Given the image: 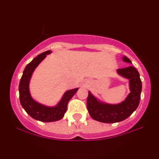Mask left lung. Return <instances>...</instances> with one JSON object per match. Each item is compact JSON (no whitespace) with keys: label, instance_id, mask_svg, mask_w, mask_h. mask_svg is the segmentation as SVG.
I'll list each match as a JSON object with an SVG mask.
<instances>
[{"label":"left lung","instance_id":"obj_1","mask_svg":"<svg viewBox=\"0 0 159 159\" xmlns=\"http://www.w3.org/2000/svg\"><path fill=\"white\" fill-rule=\"evenodd\" d=\"M123 61L132 63L126 56L123 57ZM116 73L129 80V90L126 98L118 104H109L101 101L89 91L87 107L90 116L96 121L105 123H119L129 117L136 110L140 102L142 83L138 70L129 66L116 70Z\"/></svg>","mask_w":159,"mask_h":159}]
</instances>
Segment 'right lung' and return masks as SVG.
<instances>
[{
    "mask_svg": "<svg viewBox=\"0 0 159 159\" xmlns=\"http://www.w3.org/2000/svg\"><path fill=\"white\" fill-rule=\"evenodd\" d=\"M51 53V51L42 53L26 66L19 87L20 102L25 111L34 119L45 123L61 120L66 111L69 101L78 90V88H75L66 91L59 102L54 106H47L34 99L29 88L32 75L39 63Z\"/></svg>",
    "mask_w": 159,
    "mask_h": 159,
    "instance_id": "1",
    "label": "right lung"
}]
</instances>
